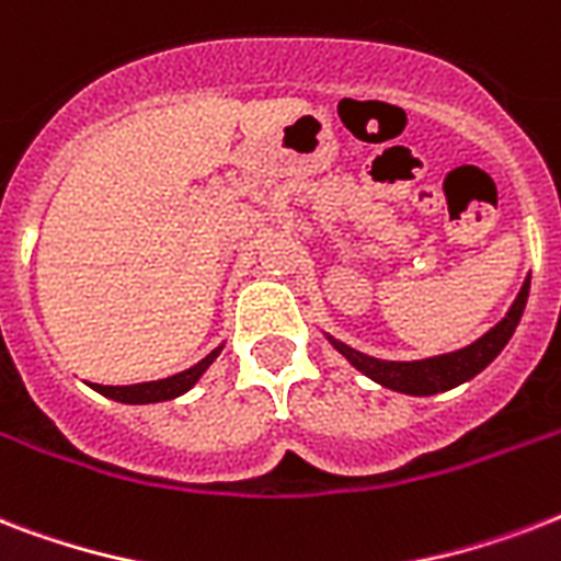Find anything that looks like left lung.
I'll return each mask as SVG.
<instances>
[{
  "mask_svg": "<svg viewBox=\"0 0 561 561\" xmlns=\"http://www.w3.org/2000/svg\"><path fill=\"white\" fill-rule=\"evenodd\" d=\"M527 294H530V276L524 282V288L518 290L513 308L506 311V317L495 329H489L480 341L451 355H439V358L425 360H381L369 358L364 352L352 350L346 343H334V350L341 352L343 358L350 360L352 367H358L360 373L369 375L373 381L390 387V390L410 392V396H431V392L451 390L457 383L469 381L480 369H486L492 360L497 358V352L504 350L506 341L513 337L515 325L522 320L524 306H527Z\"/></svg>",
  "mask_w": 561,
  "mask_h": 561,
  "instance_id": "8db88e82",
  "label": "left lung"
}]
</instances>
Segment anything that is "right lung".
Here are the masks:
<instances>
[{"label":"right lung","instance_id":"obj_1","mask_svg":"<svg viewBox=\"0 0 561 561\" xmlns=\"http://www.w3.org/2000/svg\"><path fill=\"white\" fill-rule=\"evenodd\" d=\"M220 355V346L211 355L201 360V364H194L192 369L186 373H178L171 375V378H162V381H145V383H130V387H104V383H92L101 396H107V399H116V401H125V404H151V401H169V399H178L183 396L186 390H192L197 378H201L209 364Z\"/></svg>","mask_w":561,"mask_h":561}]
</instances>
